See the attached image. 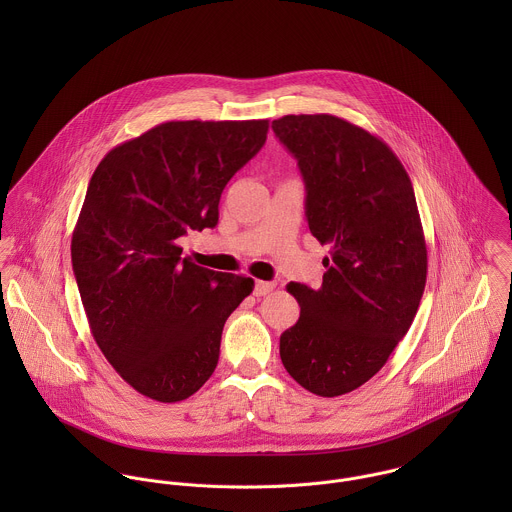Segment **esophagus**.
<instances>
[{"label": "esophagus", "mask_w": 512, "mask_h": 512, "mask_svg": "<svg viewBox=\"0 0 512 512\" xmlns=\"http://www.w3.org/2000/svg\"><path fill=\"white\" fill-rule=\"evenodd\" d=\"M276 288V284H272V282H264V280H256V284H254V295H266V293L272 292Z\"/></svg>", "instance_id": "1"}]
</instances>
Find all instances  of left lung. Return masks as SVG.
Instances as JSON below:
<instances>
[{
    "instance_id": "1",
    "label": "left lung",
    "mask_w": 512,
    "mask_h": 512,
    "mask_svg": "<svg viewBox=\"0 0 512 512\" xmlns=\"http://www.w3.org/2000/svg\"><path fill=\"white\" fill-rule=\"evenodd\" d=\"M272 130L297 159L309 230L329 246L321 288L288 286L301 313L280 357L305 390L333 398L370 380L408 333L428 274L422 220L380 138L331 114H290Z\"/></svg>"
}]
</instances>
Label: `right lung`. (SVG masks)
I'll use <instances>...</instances> for the list:
<instances>
[{
    "mask_svg": "<svg viewBox=\"0 0 512 512\" xmlns=\"http://www.w3.org/2000/svg\"><path fill=\"white\" fill-rule=\"evenodd\" d=\"M268 120L165 122L110 149L74 226L71 256L92 337L140 394L181 402L219 363L228 315L254 280L213 272L177 240L219 222L222 189L266 142Z\"/></svg>",
    "mask_w": 512,
    "mask_h": 512,
    "instance_id": "right-lung-1",
    "label": "right lung"
}]
</instances>
